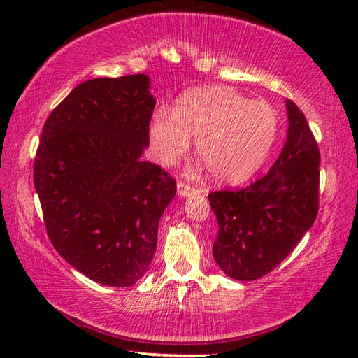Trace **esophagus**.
<instances>
[{
    "mask_svg": "<svg viewBox=\"0 0 358 358\" xmlns=\"http://www.w3.org/2000/svg\"><path fill=\"white\" fill-rule=\"evenodd\" d=\"M177 187H178V194H180V196H183V197L191 196V194L197 192L196 187L191 186V185H187V183H185V181H178Z\"/></svg>",
    "mask_w": 358,
    "mask_h": 358,
    "instance_id": "esophagus-1",
    "label": "esophagus"
}]
</instances>
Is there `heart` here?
Returning <instances> with one entry per match:
<instances>
[{
	"instance_id": "1",
	"label": "heart",
	"mask_w": 358,
	"mask_h": 358,
	"mask_svg": "<svg viewBox=\"0 0 358 358\" xmlns=\"http://www.w3.org/2000/svg\"><path fill=\"white\" fill-rule=\"evenodd\" d=\"M278 134L276 112L224 87L185 94L173 112L159 108L150 126L155 153L171 166L196 141V153L211 177L240 183L264 164Z\"/></svg>"
}]
</instances>
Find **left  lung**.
<instances>
[{"mask_svg": "<svg viewBox=\"0 0 358 358\" xmlns=\"http://www.w3.org/2000/svg\"><path fill=\"white\" fill-rule=\"evenodd\" d=\"M289 131L266 175L243 189L208 194L217 221L213 257L227 276L254 281L275 270L319 211L320 153L305 115L286 102Z\"/></svg>", "mask_w": 358, "mask_h": 358, "instance_id": "obj_1", "label": "left lung"}]
</instances>
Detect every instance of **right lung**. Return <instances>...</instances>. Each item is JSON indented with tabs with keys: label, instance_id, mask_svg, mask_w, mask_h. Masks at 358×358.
Returning a JSON list of instances; mask_svg holds the SVG:
<instances>
[{
	"label": "right lung",
	"instance_id": "obj_1",
	"mask_svg": "<svg viewBox=\"0 0 358 358\" xmlns=\"http://www.w3.org/2000/svg\"><path fill=\"white\" fill-rule=\"evenodd\" d=\"M156 101L145 74L92 78L48 115L33 178L47 235L66 262L99 284L147 273L177 183L142 161Z\"/></svg>",
	"mask_w": 358,
	"mask_h": 358
}]
</instances>
